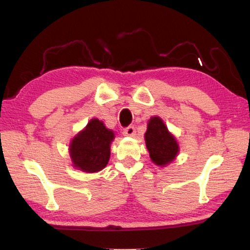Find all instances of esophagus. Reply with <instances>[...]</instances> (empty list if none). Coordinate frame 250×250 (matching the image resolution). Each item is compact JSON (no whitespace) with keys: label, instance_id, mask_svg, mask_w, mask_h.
<instances>
[{"label":"esophagus","instance_id":"34e87169","mask_svg":"<svg viewBox=\"0 0 250 250\" xmlns=\"http://www.w3.org/2000/svg\"><path fill=\"white\" fill-rule=\"evenodd\" d=\"M134 133H135V129H134L133 125L126 126V128L124 130V134L128 135V137H133Z\"/></svg>","mask_w":250,"mask_h":250}]
</instances>
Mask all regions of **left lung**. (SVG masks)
<instances>
[{
    "mask_svg": "<svg viewBox=\"0 0 250 250\" xmlns=\"http://www.w3.org/2000/svg\"><path fill=\"white\" fill-rule=\"evenodd\" d=\"M150 158L156 166H167L175 159L179 146L159 117H152L145 134Z\"/></svg>",
    "mask_w": 250,
    "mask_h": 250,
    "instance_id": "1",
    "label": "left lung"
}]
</instances>
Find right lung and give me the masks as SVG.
I'll list each match as a JSON object with an SVG mask.
<instances>
[{
  "instance_id": "1",
  "label": "right lung",
  "mask_w": 250,
  "mask_h": 250,
  "mask_svg": "<svg viewBox=\"0 0 250 250\" xmlns=\"http://www.w3.org/2000/svg\"><path fill=\"white\" fill-rule=\"evenodd\" d=\"M113 138L115 133L105 128L103 121L92 119L70 143L69 152L74 167L89 173L103 170L108 164L110 143Z\"/></svg>"
}]
</instances>
